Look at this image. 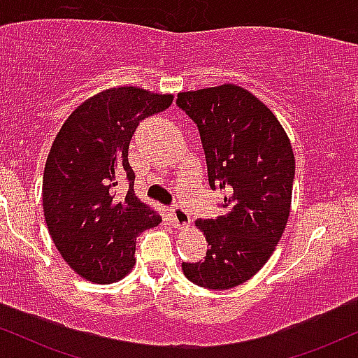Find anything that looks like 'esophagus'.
<instances>
[{
    "instance_id": "esophagus-1",
    "label": "esophagus",
    "mask_w": 358,
    "mask_h": 358,
    "mask_svg": "<svg viewBox=\"0 0 358 358\" xmlns=\"http://www.w3.org/2000/svg\"><path fill=\"white\" fill-rule=\"evenodd\" d=\"M170 217H171V224L175 225L176 229H188L192 224L190 215H188L187 210H183L182 207L175 205V207L170 208Z\"/></svg>"
}]
</instances>
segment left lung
<instances>
[{
  "instance_id": "1",
  "label": "left lung",
  "mask_w": 358,
  "mask_h": 358,
  "mask_svg": "<svg viewBox=\"0 0 358 358\" xmlns=\"http://www.w3.org/2000/svg\"><path fill=\"white\" fill-rule=\"evenodd\" d=\"M176 104L199 127L208 185L227 192L222 215L195 222L207 256L182 262L183 274L208 289L236 287L266 264L285 232L293 148L273 110L239 85L180 92Z\"/></svg>"
}]
</instances>
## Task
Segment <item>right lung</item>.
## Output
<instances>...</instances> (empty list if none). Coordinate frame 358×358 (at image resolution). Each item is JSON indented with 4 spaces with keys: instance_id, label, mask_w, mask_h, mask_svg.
I'll return each instance as SVG.
<instances>
[{
    "instance_id": "right-lung-1",
    "label": "right lung",
    "mask_w": 358,
    "mask_h": 358,
    "mask_svg": "<svg viewBox=\"0 0 358 358\" xmlns=\"http://www.w3.org/2000/svg\"><path fill=\"white\" fill-rule=\"evenodd\" d=\"M171 94L113 87L84 101L60 127L43 171V215L53 244L79 276L108 285L133 269L136 237L162 222L134 193L127 162L139 122L168 109ZM117 179L130 188L115 193Z\"/></svg>"
}]
</instances>
